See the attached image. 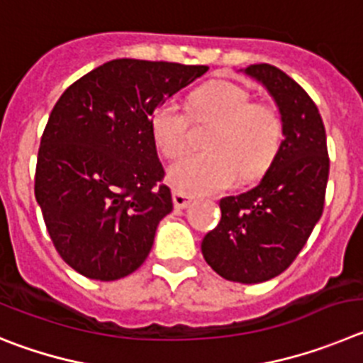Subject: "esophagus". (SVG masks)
I'll use <instances>...</instances> for the list:
<instances>
[{"mask_svg":"<svg viewBox=\"0 0 363 363\" xmlns=\"http://www.w3.org/2000/svg\"><path fill=\"white\" fill-rule=\"evenodd\" d=\"M189 204H191V197H189L188 194H182V191H177V189H175L174 191L175 208H177V210H184V208H188Z\"/></svg>","mask_w":363,"mask_h":363,"instance_id":"1","label":"esophagus"}]
</instances>
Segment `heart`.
<instances>
[{
    "instance_id": "obj_1",
    "label": "heart",
    "mask_w": 363,
    "mask_h": 363,
    "mask_svg": "<svg viewBox=\"0 0 363 363\" xmlns=\"http://www.w3.org/2000/svg\"><path fill=\"white\" fill-rule=\"evenodd\" d=\"M195 119L215 125L206 146L210 152L191 153L169 166L168 181L177 191L210 195L231 188L240 179L259 177L275 161L282 145L284 126L271 104L251 103L244 88L217 81L194 96ZM150 130L159 152L181 157L189 146V116L174 99L153 110Z\"/></svg>"
}]
</instances>
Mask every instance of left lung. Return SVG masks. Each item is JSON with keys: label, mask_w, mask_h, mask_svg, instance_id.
<instances>
[{"label": "left lung", "mask_w": 363, "mask_h": 363, "mask_svg": "<svg viewBox=\"0 0 363 363\" xmlns=\"http://www.w3.org/2000/svg\"><path fill=\"white\" fill-rule=\"evenodd\" d=\"M279 106L284 139L262 181L224 197L222 217L202 238L204 260L222 279L259 284L291 266L324 211L329 177L325 128L302 86L273 65L244 68Z\"/></svg>", "instance_id": "left-lung-1"}]
</instances>
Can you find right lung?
Listing matches in <instances>:
<instances>
[{
  "mask_svg": "<svg viewBox=\"0 0 363 363\" xmlns=\"http://www.w3.org/2000/svg\"><path fill=\"white\" fill-rule=\"evenodd\" d=\"M206 72L113 60L55 103L38 152L35 201L61 259L86 279H123L148 257L159 222L174 210L150 119Z\"/></svg>",
  "mask_w": 363,
  "mask_h": 363,
  "instance_id": "add662e5",
  "label": "right lung"
}]
</instances>
